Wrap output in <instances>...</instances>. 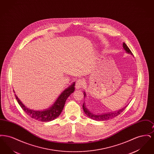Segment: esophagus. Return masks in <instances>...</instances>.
Instances as JSON below:
<instances>
[{"mask_svg": "<svg viewBox=\"0 0 154 154\" xmlns=\"http://www.w3.org/2000/svg\"><path fill=\"white\" fill-rule=\"evenodd\" d=\"M84 81L82 79L78 80L75 82V88L78 89H80L82 87V85L84 84Z\"/></svg>", "mask_w": 154, "mask_h": 154, "instance_id": "1", "label": "esophagus"}]
</instances>
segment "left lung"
<instances>
[{"mask_svg":"<svg viewBox=\"0 0 154 154\" xmlns=\"http://www.w3.org/2000/svg\"><path fill=\"white\" fill-rule=\"evenodd\" d=\"M123 48L125 50L127 53L131 54V55H133L132 52L130 50V49L129 48V47L127 46V45L125 44V43H123ZM84 97H85L86 96V94L85 92H84ZM127 107V106H126L125 107L120 109V110L116 111L114 112H108V113H106V114H100V115H96V114H94L92 113H91V112L89 111V110H88V109L87 108L85 103L84 102L83 104H82V108L84 111L85 112V114L88 116V117L95 120V121H107V120H110L111 119H113L116 117H117L118 116H119L122 112H123V111L126 109V107Z\"/></svg>","mask_w":154,"mask_h":154,"instance_id":"1","label":"left lung"}]
</instances>
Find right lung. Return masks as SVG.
<instances>
[{
  "mask_svg": "<svg viewBox=\"0 0 154 154\" xmlns=\"http://www.w3.org/2000/svg\"><path fill=\"white\" fill-rule=\"evenodd\" d=\"M74 86L75 82L62 92L51 107L43 111H35L27 108L15 94V96L21 107L32 118L42 122H49L59 116L64 107L66 99L74 91Z\"/></svg>",
  "mask_w": 154,
  "mask_h": 154,
  "instance_id": "obj_1",
  "label": "right lung"
}]
</instances>
